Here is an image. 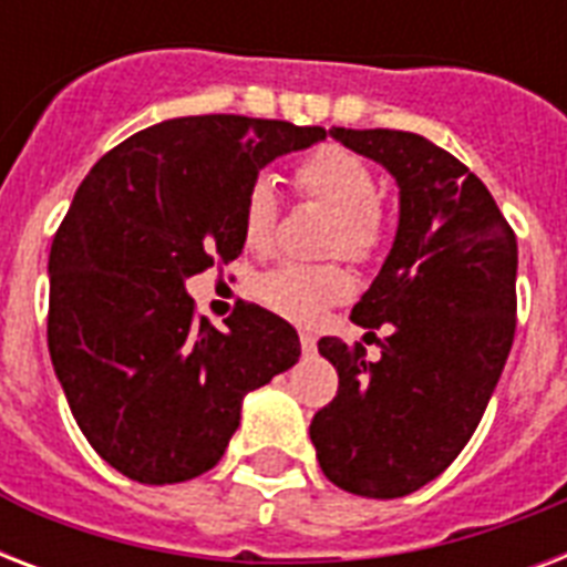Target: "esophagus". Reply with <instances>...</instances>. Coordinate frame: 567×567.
<instances>
[{
	"instance_id": "1",
	"label": "esophagus",
	"mask_w": 567,
	"mask_h": 567,
	"mask_svg": "<svg viewBox=\"0 0 567 567\" xmlns=\"http://www.w3.org/2000/svg\"><path fill=\"white\" fill-rule=\"evenodd\" d=\"M300 347H302V353H315V350H318V341H315L311 332H300Z\"/></svg>"
}]
</instances>
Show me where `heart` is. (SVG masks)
Listing matches in <instances>:
<instances>
[{"mask_svg": "<svg viewBox=\"0 0 567 567\" xmlns=\"http://www.w3.org/2000/svg\"><path fill=\"white\" fill-rule=\"evenodd\" d=\"M293 182L311 199H318L336 212V229L329 238L332 252L347 258H371L382 240V214H379L377 173L359 155L344 146L327 144L309 153L293 167ZM279 194L270 176H256L249 182L240 231L249 249H267L274 240ZM350 293V276L338 265H279L258 279V297L282 318L309 323L332 302Z\"/></svg>", "mask_w": 567, "mask_h": 567, "instance_id": "1", "label": "heart"}]
</instances>
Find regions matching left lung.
Here are the masks:
<instances>
[{
	"mask_svg": "<svg viewBox=\"0 0 567 567\" xmlns=\"http://www.w3.org/2000/svg\"><path fill=\"white\" fill-rule=\"evenodd\" d=\"M400 188L385 265L353 323L388 327L382 359L320 338L338 394L311 417L320 471L350 494L391 501L432 483L462 453L515 338L518 240L465 164L412 132L329 128Z\"/></svg>",
	"mask_w": 567,
	"mask_h": 567,
	"instance_id": "left-lung-1",
	"label": "left lung"
}]
</instances>
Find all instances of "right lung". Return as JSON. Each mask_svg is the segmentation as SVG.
Wrapping results in <instances>:
<instances>
[{
  "label": "right lung",
  "mask_w": 567,
  "mask_h": 567,
  "mask_svg": "<svg viewBox=\"0 0 567 567\" xmlns=\"http://www.w3.org/2000/svg\"><path fill=\"white\" fill-rule=\"evenodd\" d=\"M320 126L176 117L93 164L49 252V355L91 447L128 480L212 471L240 403L300 359L297 329L240 302L226 329L194 315L190 276L244 249L249 182Z\"/></svg>",
  "instance_id": "1"
}]
</instances>
